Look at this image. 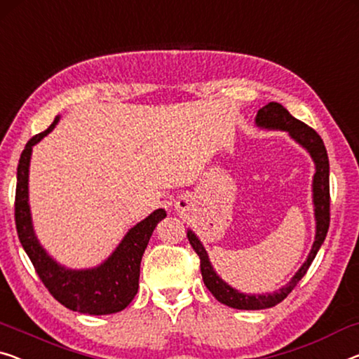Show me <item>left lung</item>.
Returning <instances> with one entry per match:
<instances>
[{
    "instance_id": "obj_1",
    "label": "left lung",
    "mask_w": 359,
    "mask_h": 359,
    "mask_svg": "<svg viewBox=\"0 0 359 359\" xmlns=\"http://www.w3.org/2000/svg\"><path fill=\"white\" fill-rule=\"evenodd\" d=\"M256 124L261 127L267 128H279V130H285L290 133V135L295 138V140L308 149L311 158L316 163V174H314V184H313V191H314V208H316V240H314V245L311 248V253H309L306 263H304L299 271L295 274V277L287 283L285 287L280 288L279 292L269 293V295H245V293H240L233 290L232 287H229L222 279H219L216 272L212 271L210 264V259H208V255L200 240L196 238V235L189 231L187 237H189V242L191 248L195 250V253L200 256V269L203 276V282L208 290H210L214 298L217 302L231 308L237 309H264V308H272L276 306L277 303H280L283 298H287L288 293H290L293 288L297 287V283L303 279V276L306 274V271L311 266L313 259L316 258L318 251L323 245L325 235L329 231L330 224V189H329V158H327V149L324 147L323 138L319 137V133L314 130L313 127H309L304 122L298 121L293 117L290 112H288L282 104L272 103L263 106L258 111V116H256Z\"/></svg>"
}]
</instances>
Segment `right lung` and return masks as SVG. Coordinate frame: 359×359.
<instances>
[{"mask_svg":"<svg viewBox=\"0 0 359 359\" xmlns=\"http://www.w3.org/2000/svg\"><path fill=\"white\" fill-rule=\"evenodd\" d=\"M56 122L57 117L45 132L32 137L20 154L14 201V219L19 240L43 285L64 306L72 311L96 314V316L119 313L137 295L142 256L145 253L154 227L165 217V211L156 210L145 221L130 229L111 258L100 267L88 271H69L57 266L36 242L32 229L29 203H27L32 147L48 135Z\"/></svg>","mask_w":359,"mask_h":359,"instance_id":"right-lung-1","label":"right lung"}]
</instances>
